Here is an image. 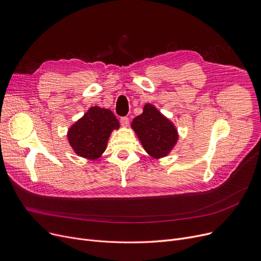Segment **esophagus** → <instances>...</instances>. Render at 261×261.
Segmentation results:
<instances>
[{
  "label": "esophagus",
  "mask_w": 261,
  "mask_h": 261,
  "mask_svg": "<svg viewBox=\"0 0 261 261\" xmlns=\"http://www.w3.org/2000/svg\"><path fill=\"white\" fill-rule=\"evenodd\" d=\"M120 123H121V125L122 126H128V124H129V119L127 118V117H122L121 119H120Z\"/></svg>",
  "instance_id": "34e87169"
}]
</instances>
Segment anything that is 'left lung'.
<instances>
[{"label": "left lung", "mask_w": 261, "mask_h": 261, "mask_svg": "<svg viewBox=\"0 0 261 261\" xmlns=\"http://www.w3.org/2000/svg\"><path fill=\"white\" fill-rule=\"evenodd\" d=\"M132 127L144 149L155 158L166 156L178 139L177 130L170 120L151 104H146L143 113L133 120Z\"/></svg>", "instance_id": "left-lung-1"}]
</instances>
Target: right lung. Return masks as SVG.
<instances>
[{
	"label": "right lung",
	"mask_w": 261,
	"mask_h": 261,
	"mask_svg": "<svg viewBox=\"0 0 261 261\" xmlns=\"http://www.w3.org/2000/svg\"><path fill=\"white\" fill-rule=\"evenodd\" d=\"M115 128H119V121L113 112L95 106L70 127L68 140L79 156L97 159L105 150L107 139Z\"/></svg>",
	"instance_id": "1"
}]
</instances>
